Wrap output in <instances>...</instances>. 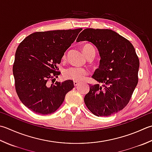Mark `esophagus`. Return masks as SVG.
I'll use <instances>...</instances> for the list:
<instances>
[{
  "label": "esophagus",
  "instance_id": "esophagus-1",
  "mask_svg": "<svg viewBox=\"0 0 152 152\" xmlns=\"http://www.w3.org/2000/svg\"><path fill=\"white\" fill-rule=\"evenodd\" d=\"M78 84L79 83L78 82H76V81H74V86H77L78 85Z\"/></svg>",
  "mask_w": 152,
  "mask_h": 152
}]
</instances>
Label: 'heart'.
Segmentation results:
<instances>
[{
	"label": "heart",
	"instance_id": "heart-1",
	"mask_svg": "<svg viewBox=\"0 0 152 152\" xmlns=\"http://www.w3.org/2000/svg\"><path fill=\"white\" fill-rule=\"evenodd\" d=\"M82 51L84 55L88 57L91 53L96 54V50L94 47L91 45H86L82 48ZM88 74V71L84 68L78 67H70L65 70L63 73V76L66 79L72 80L74 81H81L85 78Z\"/></svg>",
	"mask_w": 152,
	"mask_h": 152
}]
</instances>
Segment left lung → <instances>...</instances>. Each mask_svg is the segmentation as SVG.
Returning <instances> with one entry per match:
<instances>
[{"mask_svg":"<svg viewBox=\"0 0 152 152\" xmlns=\"http://www.w3.org/2000/svg\"><path fill=\"white\" fill-rule=\"evenodd\" d=\"M84 41L99 51V66L92 78L103 84L90 85L84 102L94 115L107 117L129 103L138 84L139 59L132 44L111 29H85L76 42Z\"/></svg>","mask_w":152,"mask_h":152,"instance_id":"8db88e82","label":"left lung"}]
</instances>
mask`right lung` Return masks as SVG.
<instances>
[{
    "mask_svg": "<svg viewBox=\"0 0 152 152\" xmlns=\"http://www.w3.org/2000/svg\"><path fill=\"white\" fill-rule=\"evenodd\" d=\"M82 29L35 32L18 47L13 65L15 87L21 102L31 111L54 113L74 88L72 80L51 85L49 81L60 74L56 65Z\"/></svg>",
    "mask_w": 152,
    "mask_h": 152,
    "instance_id": "add662e5",
    "label": "right lung"
}]
</instances>
